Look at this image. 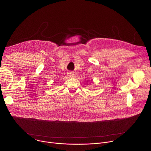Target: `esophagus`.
<instances>
[{"mask_svg": "<svg viewBox=\"0 0 151 151\" xmlns=\"http://www.w3.org/2000/svg\"><path fill=\"white\" fill-rule=\"evenodd\" d=\"M68 76L70 78H75V75L74 74L73 72H70V73H68Z\"/></svg>", "mask_w": 151, "mask_h": 151, "instance_id": "1", "label": "esophagus"}]
</instances>
